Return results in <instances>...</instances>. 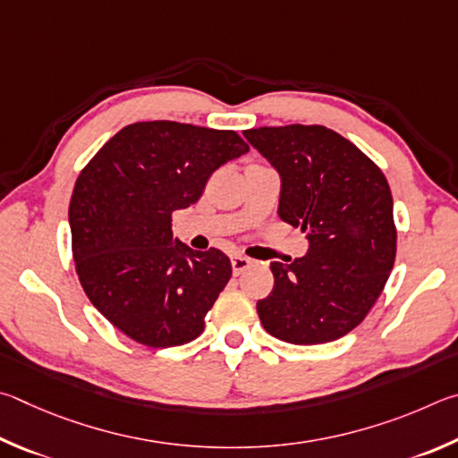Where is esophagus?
<instances>
[{"mask_svg":"<svg viewBox=\"0 0 458 458\" xmlns=\"http://www.w3.org/2000/svg\"><path fill=\"white\" fill-rule=\"evenodd\" d=\"M251 266V259H247L245 255H231V267H233V274L239 276Z\"/></svg>","mask_w":458,"mask_h":458,"instance_id":"obj_1","label":"esophagus"}]
</instances>
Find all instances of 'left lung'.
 Wrapping results in <instances>:
<instances>
[{"instance_id":"8db88e82","label":"left lung","mask_w":458,"mask_h":458,"mask_svg":"<svg viewBox=\"0 0 458 458\" xmlns=\"http://www.w3.org/2000/svg\"><path fill=\"white\" fill-rule=\"evenodd\" d=\"M282 181L277 215L301 227L308 253L271 261L274 290L258 314L276 338L311 346L334 342L362 322L396 258L386 176L342 134L326 126L243 131Z\"/></svg>"}]
</instances>
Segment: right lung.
Segmentation results:
<instances>
[{
  "label": "right lung",
  "mask_w": 458,
  "mask_h": 458,
  "mask_svg": "<svg viewBox=\"0 0 458 458\" xmlns=\"http://www.w3.org/2000/svg\"><path fill=\"white\" fill-rule=\"evenodd\" d=\"M250 152L233 131L152 120L116 132L80 173L72 253L88 300L148 348L195 340L231 279L219 250L173 237V211L197 203L216 168Z\"/></svg>",
  "instance_id": "1"
}]
</instances>
